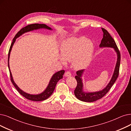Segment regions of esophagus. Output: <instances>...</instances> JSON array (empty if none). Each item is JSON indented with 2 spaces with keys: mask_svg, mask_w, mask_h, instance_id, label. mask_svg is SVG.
<instances>
[{
  "mask_svg": "<svg viewBox=\"0 0 131 131\" xmlns=\"http://www.w3.org/2000/svg\"><path fill=\"white\" fill-rule=\"evenodd\" d=\"M64 75H65V76H66V77H69V76H70L71 75V72L70 71H68L66 72Z\"/></svg>",
  "mask_w": 131,
  "mask_h": 131,
  "instance_id": "34e87169",
  "label": "esophagus"
}]
</instances>
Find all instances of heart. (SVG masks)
<instances>
[{"instance_id":"1","label":"heart","mask_w":131,"mask_h":131,"mask_svg":"<svg viewBox=\"0 0 131 131\" xmlns=\"http://www.w3.org/2000/svg\"><path fill=\"white\" fill-rule=\"evenodd\" d=\"M61 54L64 60L73 62L76 69H82L88 65L93 51V43L85 38H71L68 39L61 47Z\"/></svg>"}]
</instances>
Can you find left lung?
<instances>
[{
  "label": "left lung",
  "instance_id": "8db88e82",
  "mask_svg": "<svg viewBox=\"0 0 131 131\" xmlns=\"http://www.w3.org/2000/svg\"><path fill=\"white\" fill-rule=\"evenodd\" d=\"M103 32V38L101 41V43L99 45L102 47H111L114 48L117 54V61L113 76L111 81H110L107 86L103 89L102 90L94 92H86L83 91V84L82 82V76L84 70H78L76 72L77 75L75 78L77 82V85L74 91L76 97L79 100L85 102H93L102 98L105 96L111 88L113 84L116 82L119 75V67L120 63V53L118 48V47L115 42L114 39L107 31L103 28H102Z\"/></svg>",
  "mask_w": 131,
  "mask_h": 131
}]
</instances>
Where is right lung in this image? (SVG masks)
<instances>
[{"label": "right lung", "instance_id": "right-lung-1", "mask_svg": "<svg viewBox=\"0 0 131 131\" xmlns=\"http://www.w3.org/2000/svg\"><path fill=\"white\" fill-rule=\"evenodd\" d=\"M41 28H45V29H47L49 30H52V29L49 27V26H47L45 24H30L28 26H26V27L23 28L22 29H21L19 32L17 33V34L15 35L14 36V39H13V41L11 43V46H10V48L9 49L8 51V69L9 71V74H10V77H11V81L12 83H13V85L15 88V89L17 90V91L21 95L25 97L26 99H29V100L32 101H42L44 100H46V99L49 98L51 95V94L53 93V91L55 90V88L56 86V85L57 83L58 82V81L62 79L63 78V75L64 74L65 71L64 70H60L58 72H56L55 74H54L52 77L51 78V79L50 80V82L49 83V84L48 86L47 87L46 89V90L42 92L41 93L38 94V95H30V94L26 93L23 90H21L17 86L16 84L15 83V82L13 81L12 75L11 74V70H10L9 69V55L10 53H11V51L12 49V47L15 42V40H16V39L20 35H21L25 33L29 32V31H32L35 29H41Z\"/></svg>", "mask_w": 131, "mask_h": 131}]
</instances>
